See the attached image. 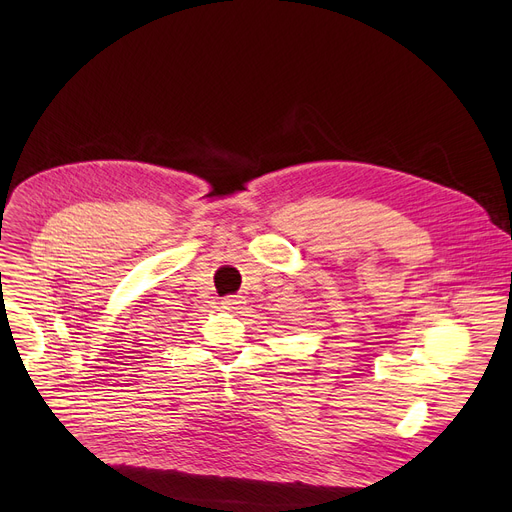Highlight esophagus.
<instances>
[{"label": "esophagus", "instance_id": "obj_1", "mask_svg": "<svg viewBox=\"0 0 512 512\" xmlns=\"http://www.w3.org/2000/svg\"><path fill=\"white\" fill-rule=\"evenodd\" d=\"M239 304H241V302H239L235 296H229V298L223 300V308H225V310H239Z\"/></svg>", "mask_w": 512, "mask_h": 512}]
</instances>
